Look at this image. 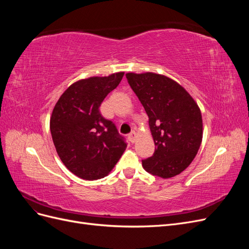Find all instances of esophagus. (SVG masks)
Here are the masks:
<instances>
[{
  "mask_svg": "<svg viewBox=\"0 0 249 249\" xmlns=\"http://www.w3.org/2000/svg\"><path fill=\"white\" fill-rule=\"evenodd\" d=\"M127 138H129V140L132 142V143H134L135 141H136V138H137V135H136V133H135L134 131H132L129 135H127Z\"/></svg>",
  "mask_w": 249,
  "mask_h": 249,
  "instance_id": "obj_1",
  "label": "esophagus"
}]
</instances>
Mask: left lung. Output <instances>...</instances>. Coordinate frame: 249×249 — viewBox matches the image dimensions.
<instances>
[{
	"label": "left lung",
	"mask_w": 249,
	"mask_h": 249,
	"mask_svg": "<svg viewBox=\"0 0 249 249\" xmlns=\"http://www.w3.org/2000/svg\"><path fill=\"white\" fill-rule=\"evenodd\" d=\"M148 116L155 141L142 166L153 176L172 178L196 156L202 139L201 113L191 95L173 80L153 72L125 74Z\"/></svg>",
	"instance_id": "8db88e82"
}]
</instances>
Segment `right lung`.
<instances>
[{"instance_id": "add662e5", "label": "right lung", "mask_w": 249, "mask_h": 249, "mask_svg": "<svg viewBox=\"0 0 249 249\" xmlns=\"http://www.w3.org/2000/svg\"><path fill=\"white\" fill-rule=\"evenodd\" d=\"M124 72L73 83L53 110L50 129L57 154L73 175L88 180L106 177L127 145L115 124L100 111Z\"/></svg>"}]
</instances>
